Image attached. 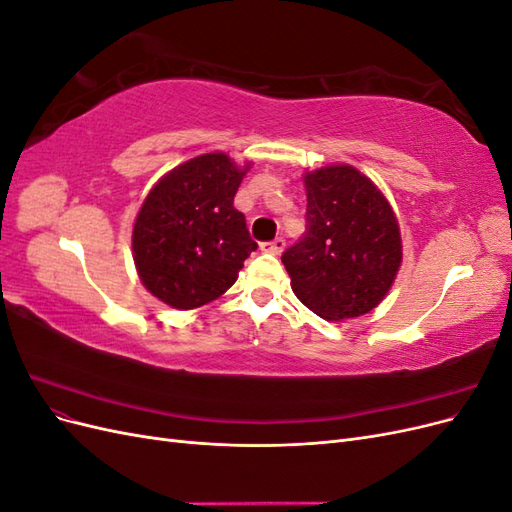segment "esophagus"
<instances>
[{
  "instance_id": "34e87169",
  "label": "esophagus",
  "mask_w": 512,
  "mask_h": 512,
  "mask_svg": "<svg viewBox=\"0 0 512 512\" xmlns=\"http://www.w3.org/2000/svg\"><path fill=\"white\" fill-rule=\"evenodd\" d=\"M260 247H262V252H269V254H275V256H277V254L284 252L286 241H284V237H277V239H273V241L262 243Z\"/></svg>"
}]
</instances>
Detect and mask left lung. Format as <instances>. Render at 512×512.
I'll list each match as a JSON object with an SVG mask.
<instances>
[{
	"instance_id": "left-lung-1",
	"label": "left lung",
	"mask_w": 512,
	"mask_h": 512,
	"mask_svg": "<svg viewBox=\"0 0 512 512\" xmlns=\"http://www.w3.org/2000/svg\"><path fill=\"white\" fill-rule=\"evenodd\" d=\"M307 230L282 254L297 299L324 320L369 314L391 290L401 265L393 207L354 166L305 173Z\"/></svg>"
}]
</instances>
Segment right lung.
Instances as JSON below:
<instances>
[{"label":"right lung","instance_id":"right-lung-1","mask_svg":"<svg viewBox=\"0 0 512 512\" xmlns=\"http://www.w3.org/2000/svg\"><path fill=\"white\" fill-rule=\"evenodd\" d=\"M243 168L203 153L166 173L136 215L132 256L143 286L175 309L211 303L237 282L258 243L235 209Z\"/></svg>","mask_w":512,"mask_h":512}]
</instances>
